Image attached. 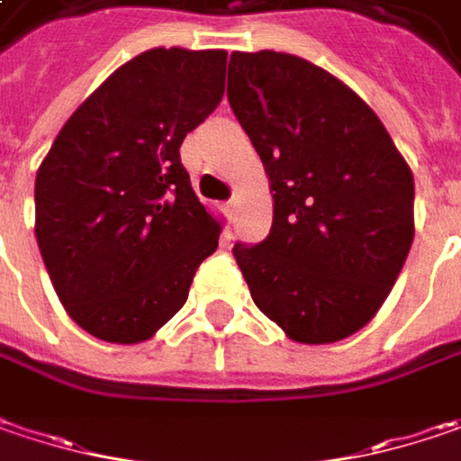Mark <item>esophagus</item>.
<instances>
[{"mask_svg": "<svg viewBox=\"0 0 461 461\" xmlns=\"http://www.w3.org/2000/svg\"><path fill=\"white\" fill-rule=\"evenodd\" d=\"M225 215H228V220H233V215H236V202H233V199L225 204Z\"/></svg>", "mask_w": 461, "mask_h": 461, "instance_id": "34e87169", "label": "esophagus"}]
</instances>
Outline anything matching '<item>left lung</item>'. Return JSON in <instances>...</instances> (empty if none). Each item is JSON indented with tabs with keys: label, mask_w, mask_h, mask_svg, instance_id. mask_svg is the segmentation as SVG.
<instances>
[{
	"label": "left lung",
	"mask_w": 461,
	"mask_h": 461,
	"mask_svg": "<svg viewBox=\"0 0 461 461\" xmlns=\"http://www.w3.org/2000/svg\"><path fill=\"white\" fill-rule=\"evenodd\" d=\"M228 101L272 192L269 236L233 246L254 303L293 342L356 334L412 246L407 160L356 90L293 54L233 51Z\"/></svg>",
	"instance_id": "1"
}]
</instances>
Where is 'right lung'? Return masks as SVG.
Here are the masks:
<instances>
[{
	"instance_id": "right-lung-1",
	"label": "right lung",
	"mask_w": 461,
	"mask_h": 461,
	"mask_svg": "<svg viewBox=\"0 0 461 461\" xmlns=\"http://www.w3.org/2000/svg\"><path fill=\"white\" fill-rule=\"evenodd\" d=\"M222 49L158 46L95 87L35 173V241L75 324L104 342L150 339L186 303L222 222L178 148L225 90Z\"/></svg>"
}]
</instances>
